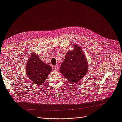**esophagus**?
I'll return each instance as SVG.
<instances>
[{
  "mask_svg": "<svg viewBox=\"0 0 122 122\" xmlns=\"http://www.w3.org/2000/svg\"><path fill=\"white\" fill-rule=\"evenodd\" d=\"M53 69H55V70H58V69H59V66H58V65H57V66H54V67H53Z\"/></svg>",
  "mask_w": 122,
  "mask_h": 122,
  "instance_id": "34e87169",
  "label": "esophagus"
}]
</instances>
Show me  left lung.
Masks as SVG:
<instances>
[{
  "label": "left lung",
  "instance_id": "left-lung-1",
  "mask_svg": "<svg viewBox=\"0 0 122 122\" xmlns=\"http://www.w3.org/2000/svg\"><path fill=\"white\" fill-rule=\"evenodd\" d=\"M74 49L69 51L60 69V72L69 81L76 83L86 76L88 71V63L80 46L74 45Z\"/></svg>",
  "mask_w": 122,
  "mask_h": 122
}]
</instances>
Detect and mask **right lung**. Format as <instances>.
Listing matches in <instances>:
<instances>
[{
  "label": "right lung",
  "mask_w": 122,
  "mask_h": 122,
  "mask_svg": "<svg viewBox=\"0 0 122 122\" xmlns=\"http://www.w3.org/2000/svg\"><path fill=\"white\" fill-rule=\"evenodd\" d=\"M52 69L50 66L44 63L38 55L32 52L26 66L27 76L38 86L44 83Z\"/></svg>",
  "instance_id": "add662e5"
}]
</instances>
